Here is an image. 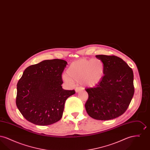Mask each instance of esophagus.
Returning <instances> with one entry per match:
<instances>
[{
  "label": "esophagus",
  "mask_w": 150,
  "mask_h": 150,
  "mask_svg": "<svg viewBox=\"0 0 150 150\" xmlns=\"http://www.w3.org/2000/svg\"><path fill=\"white\" fill-rule=\"evenodd\" d=\"M83 89L82 88H81V87L76 86V87L75 88V92H76V93H78L79 92H81V91H83Z\"/></svg>",
  "instance_id": "1"
}]
</instances>
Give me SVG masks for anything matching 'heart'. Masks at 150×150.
Returning a JSON list of instances; mask_svg holds the SVG:
<instances>
[{"label":"heart","mask_w":150,"mask_h":150,"mask_svg":"<svg viewBox=\"0 0 150 150\" xmlns=\"http://www.w3.org/2000/svg\"><path fill=\"white\" fill-rule=\"evenodd\" d=\"M105 75V64L98 58H81L72 62L63 76L66 81H80L83 86L94 87L99 84Z\"/></svg>","instance_id":"1"}]
</instances>
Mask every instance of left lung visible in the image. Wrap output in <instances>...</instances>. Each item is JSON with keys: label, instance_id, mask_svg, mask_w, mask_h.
<instances>
[{"label": "left lung", "instance_id": "left-lung-1", "mask_svg": "<svg viewBox=\"0 0 150 150\" xmlns=\"http://www.w3.org/2000/svg\"><path fill=\"white\" fill-rule=\"evenodd\" d=\"M105 64V75L96 87L86 89V111L91 117L108 120L123 114L134 93L133 72L123 59L115 56L97 55Z\"/></svg>", "mask_w": 150, "mask_h": 150}]
</instances>
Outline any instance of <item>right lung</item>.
Returning <instances> with one entry per match:
<instances>
[{
  "instance_id": "add662e5",
  "label": "right lung",
  "mask_w": 150,
  "mask_h": 150,
  "mask_svg": "<svg viewBox=\"0 0 150 150\" xmlns=\"http://www.w3.org/2000/svg\"><path fill=\"white\" fill-rule=\"evenodd\" d=\"M67 64L63 59L44 60L25 70L17 85L16 103L28 121L44 126L61 119L66 100L75 93L61 86Z\"/></svg>"
}]
</instances>
